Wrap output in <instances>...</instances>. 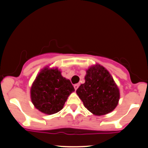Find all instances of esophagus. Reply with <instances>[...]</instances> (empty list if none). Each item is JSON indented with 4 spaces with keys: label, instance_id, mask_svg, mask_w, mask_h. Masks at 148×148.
Returning <instances> with one entry per match:
<instances>
[{
    "label": "esophagus",
    "instance_id": "obj_1",
    "mask_svg": "<svg viewBox=\"0 0 148 148\" xmlns=\"http://www.w3.org/2000/svg\"><path fill=\"white\" fill-rule=\"evenodd\" d=\"M79 84H75V85H74V89H75L76 90H77L78 89V88H79Z\"/></svg>",
    "mask_w": 148,
    "mask_h": 148
}]
</instances>
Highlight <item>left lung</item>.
<instances>
[{
  "label": "left lung",
  "instance_id": "obj_1",
  "mask_svg": "<svg viewBox=\"0 0 148 148\" xmlns=\"http://www.w3.org/2000/svg\"><path fill=\"white\" fill-rule=\"evenodd\" d=\"M85 107L96 115H103L115 109L120 92L111 74L103 66H92L86 71L85 84L76 90Z\"/></svg>",
  "mask_w": 148,
  "mask_h": 148
}]
</instances>
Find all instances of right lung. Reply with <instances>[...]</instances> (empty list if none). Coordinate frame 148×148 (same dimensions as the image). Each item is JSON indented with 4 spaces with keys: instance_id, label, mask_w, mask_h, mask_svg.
I'll return each instance as SVG.
<instances>
[{
    "instance_id": "add662e5",
    "label": "right lung",
    "mask_w": 148,
    "mask_h": 148,
    "mask_svg": "<svg viewBox=\"0 0 148 148\" xmlns=\"http://www.w3.org/2000/svg\"><path fill=\"white\" fill-rule=\"evenodd\" d=\"M74 88L58 69L46 68L37 76L30 89L34 106L45 114L60 111Z\"/></svg>"
}]
</instances>
